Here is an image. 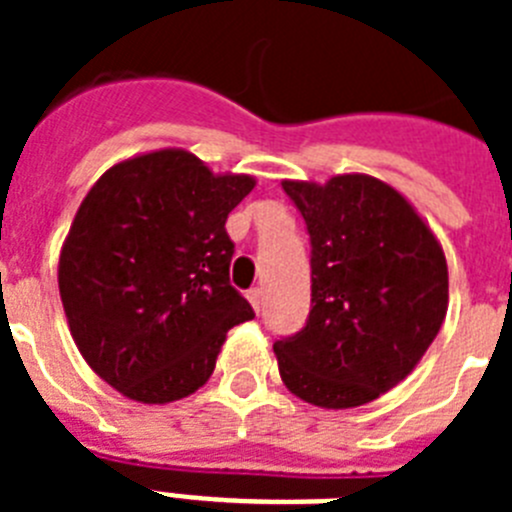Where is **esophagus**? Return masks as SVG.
Returning a JSON list of instances; mask_svg holds the SVG:
<instances>
[{"mask_svg":"<svg viewBox=\"0 0 512 512\" xmlns=\"http://www.w3.org/2000/svg\"><path fill=\"white\" fill-rule=\"evenodd\" d=\"M248 302H251V305H253V310L259 312L261 305H264V289H261V287L248 289Z\"/></svg>","mask_w":512,"mask_h":512,"instance_id":"esophagus-1","label":"esophagus"}]
</instances>
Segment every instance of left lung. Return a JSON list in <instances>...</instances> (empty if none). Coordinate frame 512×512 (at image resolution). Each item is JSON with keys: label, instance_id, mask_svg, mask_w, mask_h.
<instances>
[{"label": "left lung", "instance_id": "left-lung-1", "mask_svg": "<svg viewBox=\"0 0 512 512\" xmlns=\"http://www.w3.org/2000/svg\"><path fill=\"white\" fill-rule=\"evenodd\" d=\"M312 246L305 328L274 343L279 374L300 400L359 408L413 372L449 310V266L395 187L369 174L325 184L284 179Z\"/></svg>", "mask_w": 512, "mask_h": 512}]
</instances>
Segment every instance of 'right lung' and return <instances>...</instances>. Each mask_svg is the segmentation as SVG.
Instances as JSON below:
<instances>
[{
  "mask_svg": "<svg viewBox=\"0 0 512 512\" xmlns=\"http://www.w3.org/2000/svg\"><path fill=\"white\" fill-rule=\"evenodd\" d=\"M256 187L212 174L184 148L110 166L76 210L58 256L71 338L122 397L166 405L210 379L228 330L253 318L230 287L225 220Z\"/></svg>",
  "mask_w": 512,
  "mask_h": 512,
  "instance_id": "add662e5",
  "label": "right lung"
}]
</instances>
